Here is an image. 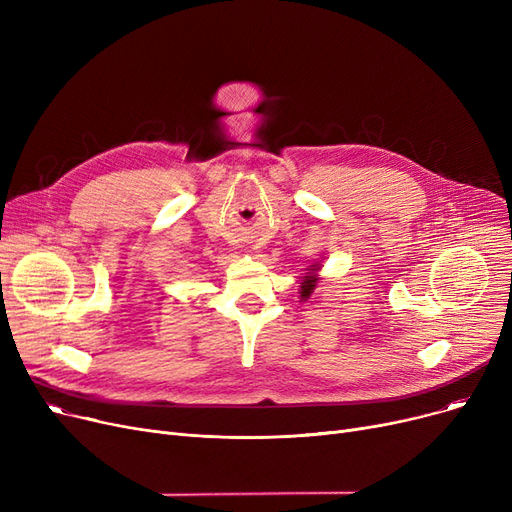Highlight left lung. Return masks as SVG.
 Returning a JSON list of instances; mask_svg holds the SVG:
<instances>
[{
    "label": "left lung",
    "mask_w": 512,
    "mask_h": 512,
    "mask_svg": "<svg viewBox=\"0 0 512 512\" xmlns=\"http://www.w3.org/2000/svg\"><path fill=\"white\" fill-rule=\"evenodd\" d=\"M305 278H307V280H303V284H301V297H303V299H309L313 288H315V284H317V278H313V276H305Z\"/></svg>",
    "instance_id": "left-lung-1"
}]
</instances>
